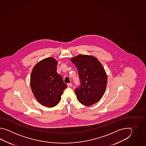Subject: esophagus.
Here are the masks:
<instances>
[{
  "instance_id": "34e87169",
  "label": "esophagus",
  "mask_w": 146,
  "mask_h": 146,
  "mask_svg": "<svg viewBox=\"0 0 146 146\" xmlns=\"http://www.w3.org/2000/svg\"><path fill=\"white\" fill-rule=\"evenodd\" d=\"M67 86L68 87H72V83H69V84H67Z\"/></svg>"
}]
</instances>
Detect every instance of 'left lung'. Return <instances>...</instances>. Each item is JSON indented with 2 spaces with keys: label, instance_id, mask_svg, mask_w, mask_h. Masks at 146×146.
I'll return each instance as SVG.
<instances>
[{
  "label": "left lung",
  "instance_id": "8db88e82",
  "mask_svg": "<svg viewBox=\"0 0 146 146\" xmlns=\"http://www.w3.org/2000/svg\"><path fill=\"white\" fill-rule=\"evenodd\" d=\"M70 60L77 68L80 79V86L75 89L78 100L88 106L99 101L108 82L107 74L101 63L94 56L82 54Z\"/></svg>",
  "mask_w": 146,
  "mask_h": 146
}]
</instances>
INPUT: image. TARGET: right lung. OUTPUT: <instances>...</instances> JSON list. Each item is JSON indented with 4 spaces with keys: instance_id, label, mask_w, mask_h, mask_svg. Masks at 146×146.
<instances>
[{
    "instance_id": "obj_1",
    "label": "right lung",
    "mask_w": 146,
    "mask_h": 146,
    "mask_svg": "<svg viewBox=\"0 0 146 146\" xmlns=\"http://www.w3.org/2000/svg\"><path fill=\"white\" fill-rule=\"evenodd\" d=\"M57 61L53 57L42 59L34 66L31 72V90L38 102L53 108L59 102L67 88L62 78L56 72Z\"/></svg>"
}]
</instances>
